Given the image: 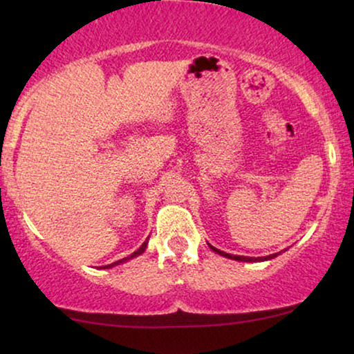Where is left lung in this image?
<instances>
[{"label":"left lung","mask_w":354,"mask_h":354,"mask_svg":"<svg viewBox=\"0 0 354 354\" xmlns=\"http://www.w3.org/2000/svg\"><path fill=\"white\" fill-rule=\"evenodd\" d=\"M207 245H209V243H207ZM209 246H211V250L214 251V253L221 254V256H224V258L235 259V261H243V263H256V261H269V259H274L275 256H277V254H280V253H274V254H269V256H263V258H248V256H236V254H229V253H225V251H221V250L214 248V246H212V245H209Z\"/></svg>","instance_id":"left-lung-1"}]
</instances>
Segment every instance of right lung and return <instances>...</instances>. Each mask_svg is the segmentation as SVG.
Returning <instances> with one entry per match:
<instances>
[{"instance_id":"obj_1","label":"right lung","mask_w":354,"mask_h":354,"mask_svg":"<svg viewBox=\"0 0 354 354\" xmlns=\"http://www.w3.org/2000/svg\"><path fill=\"white\" fill-rule=\"evenodd\" d=\"M149 239V236H148ZM148 239L143 241V245L140 246V248L135 251V253H132L130 256H127V258H124V259H119V261H115V263H113V264H108V266H104L103 269H111V268H114V266H119V264H124V263H127V261H130V259H133V258H137V256H140L142 253H145V250H147V245H148Z\"/></svg>"}]
</instances>
